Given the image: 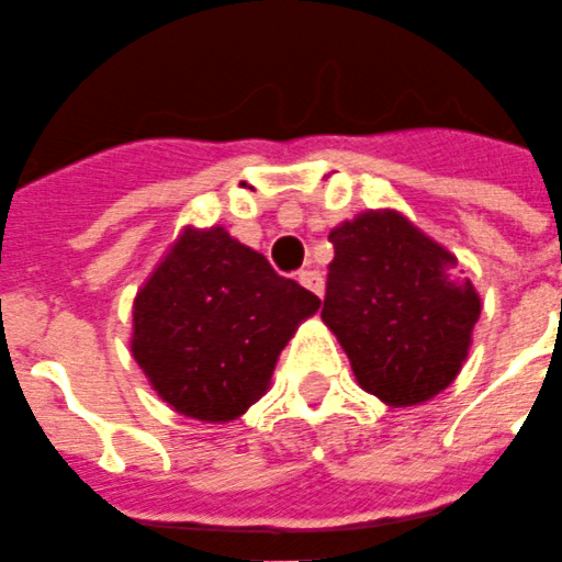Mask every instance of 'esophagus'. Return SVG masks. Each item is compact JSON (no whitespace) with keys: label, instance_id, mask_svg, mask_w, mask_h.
Listing matches in <instances>:
<instances>
[{"label":"esophagus","instance_id":"obj_1","mask_svg":"<svg viewBox=\"0 0 562 562\" xmlns=\"http://www.w3.org/2000/svg\"><path fill=\"white\" fill-rule=\"evenodd\" d=\"M299 282H302V285L307 288V291H313L315 296H324L326 282H324V274H321V271H315V269L299 271Z\"/></svg>","mask_w":562,"mask_h":562}]
</instances>
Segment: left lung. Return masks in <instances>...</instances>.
<instances>
[{
  "label": "left lung",
  "mask_w": 562,
  "mask_h": 562,
  "mask_svg": "<svg viewBox=\"0 0 562 562\" xmlns=\"http://www.w3.org/2000/svg\"><path fill=\"white\" fill-rule=\"evenodd\" d=\"M321 318L357 384L386 406L431 401L459 375L481 296L459 258L397 211H364L329 233Z\"/></svg>",
  "instance_id": "1"
}]
</instances>
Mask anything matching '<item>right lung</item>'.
<instances>
[{"label":"right lung","instance_id":"obj_1","mask_svg":"<svg viewBox=\"0 0 562 562\" xmlns=\"http://www.w3.org/2000/svg\"><path fill=\"white\" fill-rule=\"evenodd\" d=\"M321 299L225 227H183L134 296L131 353L176 412L236 419L266 395L277 357Z\"/></svg>","mask_w":562,"mask_h":562}]
</instances>
